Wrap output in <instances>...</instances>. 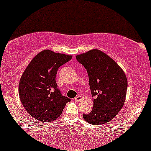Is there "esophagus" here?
Returning <instances> with one entry per match:
<instances>
[{"instance_id": "obj_1", "label": "esophagus", "mask_w": 151, "mask_h": 151, "mask_svg": "<svg viewBox=\"0 0 151 151\" xmlns=\"http://www.w3.org/2000/svg\"><path fill=\"white\" fill-rule=\"evenodd\" d=\"M82 100V97L81 96H77V97H76L75 98H74V100L76 101V102H79V101H80Z\"/></svg>"}]
</instances>
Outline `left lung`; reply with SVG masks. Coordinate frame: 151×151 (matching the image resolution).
Returning <instances> with one entry per match:
<instances>
[{"mask_svg":"<svg viewBox=\"0 0 151 151\" xmlns=\"http://www.w3.org/2000/svg\"><path fill=\"white\" fill-rule=\"evenodd\" d=\"M87 69L92 100V110L84 114L91 125H102L112 120L121 110L126 98L127 79L115 60L99 49L76 56Z\"/></svg>","mask_w":151,"mask_h":151,"instance_id":"1","label":"left lung"}]
</instances>
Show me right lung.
Segmentation results:
<instances>
[{
  "mask_svg": "<svg viewBox=\"0 0 151 151\" xmlns=\"http://www.w3.org/2000/svg\"><path fill=\"white\" fill-rule=\"evenodd\" d=\"M72 58V55L45 49L33 58L21 75L20 100L36 120L50 122L57 120L70 101L57 88L56 75L59 67Z\"/></svg>",
  "mask_w": 151,
  "mask_h": 151,
  "instance_id": "1",
  "label": "right lung"
}]
</instances>
